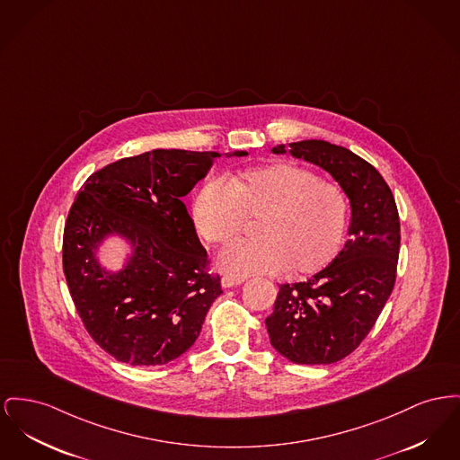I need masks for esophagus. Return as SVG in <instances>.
Returning <instances> with one entry per match:
<instances>
[{"label":"esophagus","mask_w":460,"mask_h":460,"mask_svg":"<svg viewBox=\"0 0 460 460\" xmlns=\"http://www.w3.org/2000/svg\"><path fill=\"white\" fill-rule=\"evenodd\" d=\"M243 281V278H231V276H224L220 283H222V287H224V288H233V287H236V285H242Z\"/></svg>","instance_id":"1"}]
</instances>
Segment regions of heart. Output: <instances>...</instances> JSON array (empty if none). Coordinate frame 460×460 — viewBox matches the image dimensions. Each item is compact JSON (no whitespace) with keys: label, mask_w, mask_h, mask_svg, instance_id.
Listing matches in <instances>:
<instances>
[{"label":"heart","mask_w":460,"mask_h":460,"mask_svg":"<svg viewBox=\"0 0 460 460\" xmlns=\"http://www.w3.org/2000/svg\"><path fill=\"white\" fill-rule=\"evenodd\" d=\"M244 220H255V240L220 250L218 270L231 278L285 270L311 276L323 270L342 244L348 201L339 186L292 163L248 168L196 192L192 222L207 243H229Z\"/></svg>","instance_id":"b5f03b06"}]
</instances>
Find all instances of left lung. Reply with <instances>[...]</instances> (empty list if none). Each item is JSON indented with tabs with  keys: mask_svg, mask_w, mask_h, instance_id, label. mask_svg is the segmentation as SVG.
<instances>
[{
	"mask_svg": "<svg viewBox=\"0 0 460 460\" xmlns=\"http://www.w3.org/2000/svg\"><path fill=\"white\" fill-rule=\"evenodd\" d=\"M290 155L326 170L351 203V238L313 278L279 285L266 318L270 344L298 365L351 354L377 322L396 281L400 216L387 182L368 162L326 140L290 144ZM285 155V146L272 149Z\"/></svg>",
	"mask_w": 460,
	"mask_h": 460,
	"instance_id": "left-lung-1",
	"label": "left lung"
}]
</instances>
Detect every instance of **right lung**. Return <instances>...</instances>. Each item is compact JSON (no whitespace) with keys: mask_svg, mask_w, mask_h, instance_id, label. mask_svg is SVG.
<instances>
[{"mask_svg":"<svg viewBox=\"0 0 460 460\" xmlns=\"http://www.w3.org/2000/svg\"><path fill=\"white\" fill-rule=\"evenodd\" d=\"M218 156L155 149L123 158L92 173L75 198L62 240L66 281L90 337L121 363L155 367L184 354L222 294L182 201ZM108 234L133 244L118 273L94 259Z\"/></svg>","mask_w":460,"mask_h":460,"instance_id":"add662e5","label":"right lung"}]
</instances>
